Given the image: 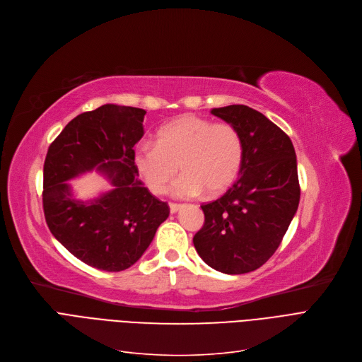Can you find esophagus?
Here are the masks:
<instances>
[{"mask_svg": "<svg viewBox=\"0 0 362 362\" xmlns=\"http://www.w3.org/2000/svg\"><path fill=\"white\" fill-rule=\"evenodd\" d=\"M181 208H182V206L178 204V203H169V211H170V214H177Z\"/></svg>", "mask_w": 362, "mask_h": 362, "instance_id": "1", "label": "esophagus"}]
</instances>
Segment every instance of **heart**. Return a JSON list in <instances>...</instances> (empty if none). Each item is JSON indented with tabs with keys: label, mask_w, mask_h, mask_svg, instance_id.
<instances>
[{
	"label": "heart",
	"mask_w": 362,
	"mask_h": 362,
	"mask_svg": "<svg viewBox=\"0 0 362 362\" xmlns=\"http://www.w3.org/2000/svg\"><path fill=\"white\" fill-rule=\"evenodd\" d=\"M243 159L245 144L235 127L196 115L172 120L159 129L158 143L143 141L135 148V166L153 194L165 193L180 169L184 172L170 188L181 199L226 193Z\"/></svg>",
	"instance_id": "heart-1"
}]
</instances>
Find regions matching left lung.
<instances>
[{
    "instance_id": "1",
    "label": "left lung",
    "mask_w": 362,
    "mask_h": 362,
    "mask_svg": "<svg viewBox=\"0 0 362 362\" xmlns=\"http://www.w3.org/2000/svg\"><path fill=\"white\" fill-rule=\"evenodd\" d=\"M211 113L237 128L245 159L230 190L202 206L204 226L193 243L211 268L246 274L262 267L277 250L298 211L296 153L288 136L261 112L231 105Z\"/></svg>"
}]
</instances>
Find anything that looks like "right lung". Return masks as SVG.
Returning a JSON list of instances; mask_svg holds the SVG:
<instances>
[{"label": "right lung", "mask_w": 362, "mask_h": 362, "mask_svg": "<svg viewBox=\"0 0 362 362\" xmlns=\"http://www.w3.org/2000/svg\"><path fill=\"white\" fill-rule=\"evenodd\" d=\"M146 110L103 105L78 115L51 143L44 162L47 226L79 261L101 271H124L140 259L169 206L136 178L134 146L144 135ZM97 170L114 187L90 201L66 181Z\"/></svg>", "instance_id": "right-lung-1"}]
</instances>
